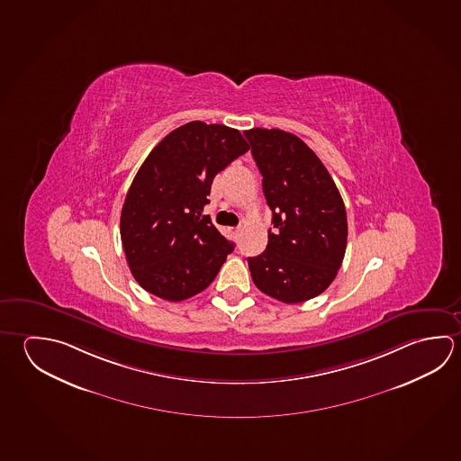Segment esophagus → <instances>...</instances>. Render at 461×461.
I'll return each mask as SVG.
<instances>
[{"instance_id":"obj_1","label":"esophagus","mask_w":461,"mask_h":461,"mask_svg":"<svg viewBox=\"0 0 461 461\" xmlns=\"http://www.w3.org/2000/svg\"><path fill=\"white\" fill-rule=\"evenodd\" d=\"M230 233H231V236H233V238H238V236H240V233H241V228H230Z\"/></svg>"}]
</instances>
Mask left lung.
Listing matches in <instances>:
<instances>
[{
  "label": "left lung",
  "instance_id": "obj_1",
  "mask_svg": "<svg viewBox=\"0 0 461 461\" xmlns=\"http://www.w3.org/2000/svg\"><path fill=\"white\" fill-rule=\"evenodd\" d=\"M272 211L267 249L248 258L258 290L286 304L329 288L347 250L345 203L319 157L282 130L244 131Z\"/></svg>",
  "mask_w": 461,
  "mask_h": 461
}]
</instances>
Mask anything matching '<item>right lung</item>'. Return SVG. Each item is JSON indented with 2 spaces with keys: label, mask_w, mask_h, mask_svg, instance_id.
I'll return each mask as SVG.
<instances>
[{
  "label": "right lung",
  "mask_w": 461,
  "mask_h": 461,
  "mask_svg": "<svg viewBox=\"0 0 461 461\" xmlns=\"http://www.w3.org/2000/svg\"><path fill=\"white\" fill-rule=\"evenodd\" d=\"M248 150L240 131L191 122L149 154L120 221L128 266L144 290L185 301L213 282L234 244L201 215L215 175Z\"/></svg>",
  "instance_id": "add662e5"
}]
</instances>
